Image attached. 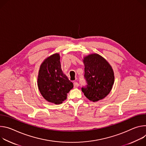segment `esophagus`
Masks as SVG:
<instances>
[{"label":"esophagus","instance_id":"1","mask_svg":"<svg viewBox=\"0 0 146 146\" xmlns=\"http://www.w3.org/2000/svg\"><path fill=\"white\" fill-rule=\"evenodd\" d=\"M78 86H79L78 83L76 82H75L74 83V88H78Z\"/></svg>","mask_w":146,"mask_h":146}]
</instances>
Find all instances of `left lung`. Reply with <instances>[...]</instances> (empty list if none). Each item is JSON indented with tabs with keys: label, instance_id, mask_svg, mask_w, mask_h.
<instances>
[{
	"label": "left lung",
	"instance_id": "left-lung-1",
	"mask_svg": "<svg viewBox=\"0 0 146 146\" xmlns=\"http://www.w3.org/2000/svg\"><path fill=\"white\" fill-rule=\"evenodd\" d=\"M84 62L87 84L82 88V91L89 100L98 102L110 92L114 82V72L109 63L98 54L84 57Z\"/></svg>",
	"mask_w": 146,
	"mask_h": 146
}]
</instances>
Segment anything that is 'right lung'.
Segmentation results:
<instances>
[{
  "label": "right lung",
  "mask_w": 146,
  "mask_h": 146,
  "mask_svg": "<svg viewBox=\"0 0 146 146\" xmlns=\"http://www.w3.org/2000/svg\"><path fill=\"white\" fill-rule=\"evenodd\" d=\"M58 53L47 58L41 64L38 78L39 90L47 101L60 104L66 100L73 84L63 74Z\"/></svg>",
  "instance_id": "1"
}]
</instances>
